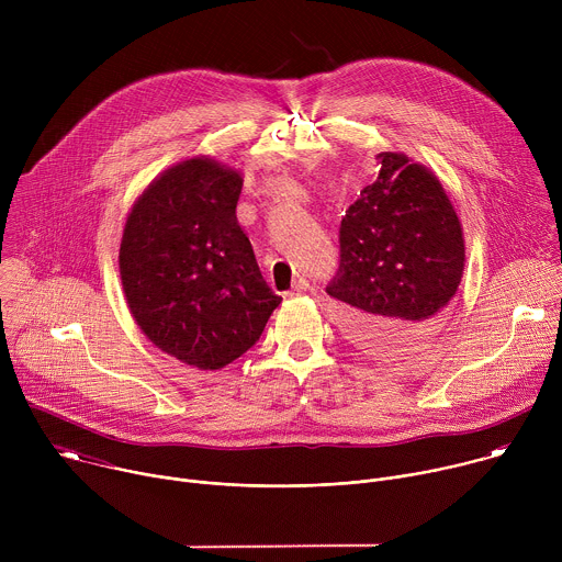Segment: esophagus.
<instances>
[{
  "label": "esophagus",
  "instance_id": "obj_1",
  "mask_svg": "<svg viewBox=\"0 0 562 562\" xmlns=\"http://www.w3.org/2000/svg\"><path fill=\"white\" fill-rule=\"evenodd\" d=\"M308 289H311L308 280H306V278H297V280L293 282V286H291V295H300V293H304V291H308Z\"/></svg>",
  "mask_w": 562,
  "mask_h": 562
}]
</instances>
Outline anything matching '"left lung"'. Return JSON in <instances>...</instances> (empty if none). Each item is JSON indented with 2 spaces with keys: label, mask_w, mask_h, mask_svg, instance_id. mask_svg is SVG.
Returning <instances> with one entry per match:
<instances>
[{
  "label": "left lung",
  "mask_w": 562,
  "mask_h": 562,
  "mask_svg": "<svg viewBox=\"0 0 562 562\" xmlns=\"http://www.w3.org/2000/svg\"><path fill=\"white\" fill-rule=\"evenodd\" d=\"M380 173L340 222V267L327 293L367 353L400 358L440 329L464 271L460 220L440 180L403 153H378Z\"/></svg>",
  "instance_id": "left-lung-1"
}]
</instances>
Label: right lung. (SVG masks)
Wrapping results in <instances>:
<instances>
[{
	"mask_svg": "<svg viewBox=\"0 0 562 562\" xmlns=\"http://www.w3.org/2000/svg\"><path fill=\"white\" fill-rule=\"evenodd\" d=\"M243 176L191 157L135 200L120 276L142 334L165 353L215 371L247 353L282 302L265 282L235 206Z\"/></svg>",
	"mask_w": 562,
	"mask_h": 562,
	"instance_id": "obj_1",
	"label": "right lung"
}]
</instances>
